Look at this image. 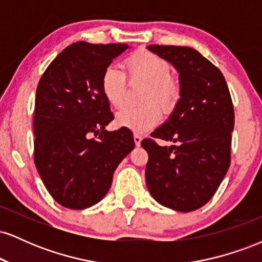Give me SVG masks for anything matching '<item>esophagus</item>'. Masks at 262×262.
I'll use <instances>...</instances> for the list:
<instances>
[{"mask_svg": "<svg viewBox=\"0 0 262 262\" xmlns=\"http://www.w3.org/2000/svg\"><path fill=\"white\" fill-rule=\"evenodd\" d=\"M141 140H143V138H141L139 134H134V143H135V145L140 146Z\"/></svg>", "mask_w": 262, "mask_h": 262, "instance_id": "esophagus-1", "label": "esophagus"}]
</instances>
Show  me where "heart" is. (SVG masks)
Segmentation results:
<instances>
[{
	"label": "heart",
	"instance_id": "heart-1",
	"mask_svg": "<svg viewBox=\"0 0 262 262\" xmlns=\"http://www.w3.org/2000/svg\"><path fill=\"white\" fill-rule=\"evenodd\" d=\"M132 79L149 83L139 107L123 108L117 113L116 124L134 133H145L161 121L160 107L154 103L158 101L165 113H170L180 98V85L171 76V65L161 56L150 52H139L129 56L125 61ZM101 90L111 106L121 108L124 103L127 79L121 69L108 66L101 77Z\"/></svg>",
	"mask_w": 262,
	"mask_h": 262
}]
</instances>
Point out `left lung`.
Wrapping results in <instances>:
<instances>
[{"mask_svg":"<svg viewBox=\"0 0 262 262\" xmlns=\"http://www.w3.org/2000/svg\"><path fill=\"white\" fill-rule=\"evenodd\" d=\"M179 73L180 100L151 137L144 139L146 186L152 198L179 212H192L214 196L230 165L234 108L223 74L188 47L149 45Z\"/></svg>","mask_w":262,"mask_h":262,"instance_id":"obj_1","label":"left lung"}]
</instances>
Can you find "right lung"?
I'll return each mask as SVG.
<instances>
[{"label":"right lung","instance_id":"add662e5","mask_svg":"<svg viewBox=\"0 0 262 262\" xmlns=\"http://www.w3.org/2000/svg\"><path fill=\"white\" fill-rule=\"evenodd\" d=\"M125 44L77 41L50 62L35 93L34 162L59 204L85 209L110 191L113 173L134 149L133 134L108 132L113 121L101 77Z\"/></svg>","mask_w":262,"mask_h":262}]
</instances>
